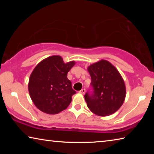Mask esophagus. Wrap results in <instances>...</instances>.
<instances>
[{"mask_svg": "<svg viewBox=\"0 0 154 154\" xmlns=\"http://www.w3.org/2000/svg\"><path fill=\"white\" fill-rule=\"evenodd\" d=\"M79 93H80V94H85V89H82V90H81L79 91Z\"/></svg>", "mask_w": 154, "mask_h": 154, "instance_id": "obj_1", "label": "esophagus"}]
</instances>
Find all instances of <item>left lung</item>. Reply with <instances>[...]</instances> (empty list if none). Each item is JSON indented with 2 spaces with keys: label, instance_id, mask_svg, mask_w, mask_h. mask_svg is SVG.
Segmentation results:
<instances>
[{
  "label": "left lung",
  "instance_id": "8db88e82",
  "mask_svg": "<svg viewBox=\"0 0 154 154\" xmlns=\"http://www.w3.org/2000/svg\"><path fill=\"white\" fill-rule=\"evenodd\" d=\"M88 71L92 78V94L84 96L90 110L98 116H108L121 107L126 88L122 75L111 62L100 60L90 64Z\"/></svg>",
  "mask_w": 154,
  "mask_h": 154
}]
</instances>
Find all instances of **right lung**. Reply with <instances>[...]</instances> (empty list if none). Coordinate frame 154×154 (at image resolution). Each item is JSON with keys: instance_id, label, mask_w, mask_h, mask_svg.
Listing matches in <instances>:
<instances>
[{"instance_id": "1", "label": "right lung", "mask_w": 154, "mask_h": 154, "mask_svg": "<svg viewBox=\"0 0 154 154\" xmlns=\"http://www.w3.org/2000/svg\"><path fill=\"white\" fill-rule=\"evenodd\" d=\"M75 64V61L64 63L60 56H51L35 66L28 82V92L40 111L56 114L70 105L76 92L72 90L67 73Z\"/></svg>"}]
</instances>
